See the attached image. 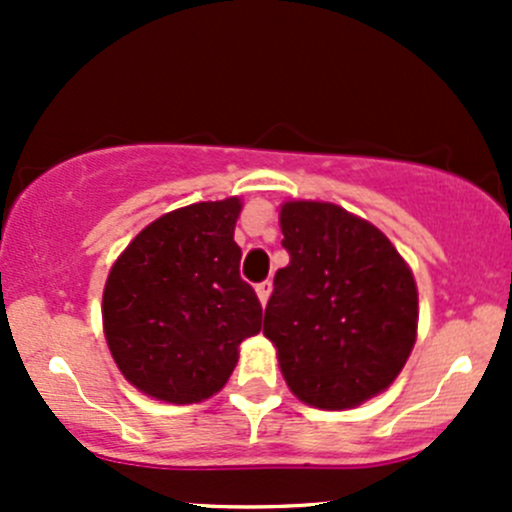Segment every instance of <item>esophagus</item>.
I'll return each mask as SVG.
<instances>
[{
    "mask_svg": "<svg viewBox=\"0 0 512 512\" xmlns=\"http://www.w3.org/2000/svg\"><path fill=\"white\" fill-rule=\"evenodd\" d=\"M255 292H257V299H260V304H267V299H270V292H272V282L270 280L260 282V285L255 287Z\"/></svg>",
    "mask_w": 512,
    "mask_h": 512,
    "instance_id": "obj_1",
    "label": "esophagus"
}]
</instances>
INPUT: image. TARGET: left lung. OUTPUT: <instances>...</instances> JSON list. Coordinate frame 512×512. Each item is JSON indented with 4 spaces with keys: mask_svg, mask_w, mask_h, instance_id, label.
<instances>
[{
    "mask_svg": "<svg viewBox=\"0 0 512 512\" xmlns=\"http://www.w3.org/2000/svg\"><path fill=\"white\" fill-rule=\"evenodd\" d=\"M280 227L289 265L275 275L262 334L302 404L356 409L389 389L409 361L414 272L379 227L334 203L287 200Z\"/></svg>",
    "mask_w": 512,
    "mask_h": 512,
    "instance_id": "1",
    "label": "left lung"
}]
</instances>
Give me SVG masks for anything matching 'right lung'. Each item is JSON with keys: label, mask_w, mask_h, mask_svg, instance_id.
<instances>
[{"label": "right lung", "mask_w": 512, "mask_h": 512, "mask_svg": "<svg viewBox=\"0 0 512 512\" xmlns=\"http://www.w3.org/2000/svg\"><path fill=\"white\" fill-rule=\"evenodd\" d=\"M240 210V198L170 210L113 262L103 334L141 394L175 406L210 399L230 379L240 344L260 332V299L240 280Z\"/></svg>", "instance_id": "add662e5"}]
</instances>
